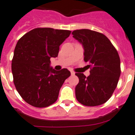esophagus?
I'll list each match as a JSON object with an SVG mask.
<instances>
[{"instance_id":"obj_1","label":"esophagus","mask_w":135,"mask_h":135,"mask_svg":"<svg viewBox=\"0 0 135 135\" xmlns=\"http://www.w3.org/2000/svg\"><path fill=\"white\" fill-rule=\"evenodd\" d=\"M70 73H71V75H74V74H75V73H74V71H71Z\"/></svg>"}]
</instances>
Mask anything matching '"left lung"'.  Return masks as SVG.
<instances>
[{
	"mask_svg": "<svg viewBox=\"0 0 135 135\" xmlns=\"http://www.w3.org/2000/svg\"><path fill=\"white\" fill-rule=\"evenodd\" d=\"M73 37L82 44L84 61L88 62L90 75L76 73L79 83L76 86L78 101L87 107L105 103L116 88L121 74L119 54L104 35L89 29L75 30Z\"/></svg>",
	"mask_w": 135,
	"mask_h": 135,
	"instance_id": "8db88e82",
	"label": "left lung"
}]
</instances>
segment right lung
Masks as SVG:
<instances>
[{"mask_svg":"<svg viewBox=\"0 0 135 135\" xmlns=\"http://www.w3.org/2000/svg\"><path fill=\"white\" fill-rule=\"evenodd\" d=\"M70 33L69 30L36 28L17 42L12 61L13 84L30 105L44 108L57 100L60 89L70 72L50 68V58L57 57L59 46Z\"/></svg>","mask_w":135,"mask_h":135,"instance_id":"add662e5","label":"right lung"}]
</instances>
